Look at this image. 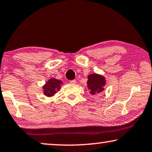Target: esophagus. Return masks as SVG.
<instances>
[{"mask_svg":"<svg viewBox=\"0 0 152 152\" xmlns=\"http://www.w3.org/2000/svg\"><path fill=\"white\" fill-rule=\"evenodd\" d=\"M76 83V80H72L69 81V83H71V84H75V83Z\"/></svg>","mask_w":152,"mask_h":152,"instance_id":"esophagus-1","label":"esophagus"}]
</instances>
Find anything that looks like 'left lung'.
Segmentation results:
<instances>
[{"mask_svg":"<svg viewBox=\"0 0 152 152\" xmlns=\"http://www.w3.org/2000/svg\"><path fill=\"white\" fill-rule=\"evenodd\" d=\"M87 87L91 95H95L103 90L105 85V79L102 76L96 74H92L88 76Z\"/></svg>","mask_w":152,"mask_h":152,"instance_id":"8db88e82","label":"left lung"}]
</instances>
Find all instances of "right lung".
<instances>
[{
    "instance_id": "right-lung-1",
    "label": "right lung",
    "mask_w": 152,
    "mask_h": 152,
    "mask_svg": "<svg viewBox=\"0 0 152 152\" xmlns=\"http://www.w3.org/2000/svg\"><path fill=\"white\" fill-rule=\"evenodd\" d=\"M61 83L62 81L55 78H52L49 80L43 86L44 94L48 97L54 96L57 92V91H58L61 88Z\"/></svg>"
}]
</instances>
